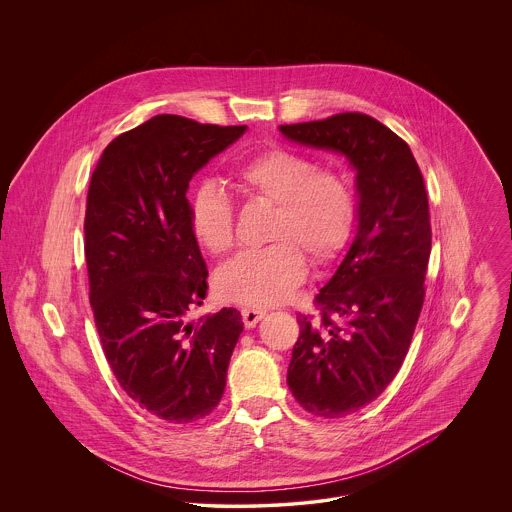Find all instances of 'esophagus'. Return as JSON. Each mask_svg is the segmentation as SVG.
<instances>
[{
	"instance_id": "1",
	"label": "esophagus",
	"mask_w": 512,
	"mask_h": 512,
	"mask_svg": "<svg viewBox=\"0 0 512 512\" xmlns=\"http://www.w3.org/2000/svg\"><path fill=\"white\" fill-rule=\"evenodd\" d=\"M264 315H266V311L264 309H252V307H246V309H242V319H244V325L250 329V327H254L258 321H262L264 319Z\"/></svg>"
}]
</instances>
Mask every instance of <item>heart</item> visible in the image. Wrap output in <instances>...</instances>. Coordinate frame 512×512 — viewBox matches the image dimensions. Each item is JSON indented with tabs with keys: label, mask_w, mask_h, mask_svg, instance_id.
Wrapping results in <instances>:
<instances>
[{
	"label": "heart",
	"mask_w": 512,
	"mask_h": 512,
	"mask_svg": "<svg viewBox=\"0 0 512 512\" xmlns=\"http://www.w3.org/2000/svg\"><path fill=\"white\" fill-rule=\"evenodd\" d=\"M240 187L274 207L268 240L228 262L217 276L224 301L266 307L284 301L305 276V258L323 264L349 240L355 220L351 185L341 173L288 147H266L242 159L234 171ZM197 240L213 254L234 244V207L215 183H205L191 205Z\"/></svg>",
	"instance_id": "heart-1"
}]
</instances>
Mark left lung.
Returning a JSON list of instances; mask_svg holds the SVG:
<instances>
[{
    "label": "left lung",
    "instance_id": "1",
    "mask_svg": "<svg viewBox=\"0 0 512 512\" xmlns=\"http://www.w3.org/2000/svg\"><path fill=\"white\" fill-rule=\"evenodd\" d=\"M280 132L293 144L345 155L357 171L355 238L315 295L321 315L297 319L288 368V386L307 412L343 418L384 392L412 343L432 250L426 185L408 144L366 114Z\"/></svg>",
    "mask_w": 512,
    "mask_h": 512
}]
</instances>
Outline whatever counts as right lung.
Here are the masks:
<instances>
[{"mask_svg":"<svg viewBox=\"0 0 512 512\" xmlns=\"http://www.w3.org/2000/svg\"><path fill=\"white\" fill-rule=\"evenodd\" d=\"M244 132L159 114L110 142L90 179L84 254L100 343L126 394L167 422L213 412L244 329L232 307L189 321L209 272L187 199Z\"/></svg>","mask_w":512,"mask_h":512,"instance_id":"right-lung-1","label":"right lung"}]
</instances>
